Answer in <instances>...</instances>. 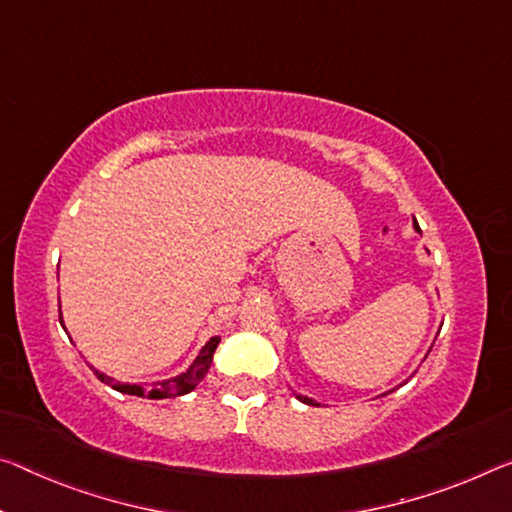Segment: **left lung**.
<instances>
[{"label":"left lung","instance_id":"left-lung-1","mask_svg":"<svg viewBox=\"0 0 512 512\" xmlns=\"http://www.w3.org/2000/svg\"><path fill=\"white\" fill-rule=\"evenodd\" d=\"M415 227H417V230H419V225H417V221H415ZM298 399L300 401H303V403H307V405H316L312 399H307V396H298Z\"/></svg>","mask_w":512,"mask_h":512}]
</instances>
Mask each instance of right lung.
<instances>
[{"label":"right lung","instance_id":"1","mask_svg":"<svg viewBox=\"0 0 512 512\" xmlns=\"http://www.w3.org/2000/svg\"><path fill=\"white\" fill-rule=\"evenodd\" d=\"M59 321H61V314H59ZM221 339L212 337L209 342L202 348L200 355L196 358V362L191 364L189 371L182 373V376L177 378H170V380H161V383H152L148 387H141V385H123V383H116V380L104 376V373L95 371V376L102 380L104 385H109L113 389H118V392L123 394H134V396H148V399H170V396H182L186 392H191L193 387H196L202 378L207 376L209 367H212V360H214V351Z\"/></svg>","mask_w":512,"mask_h":512}]
</instances>
